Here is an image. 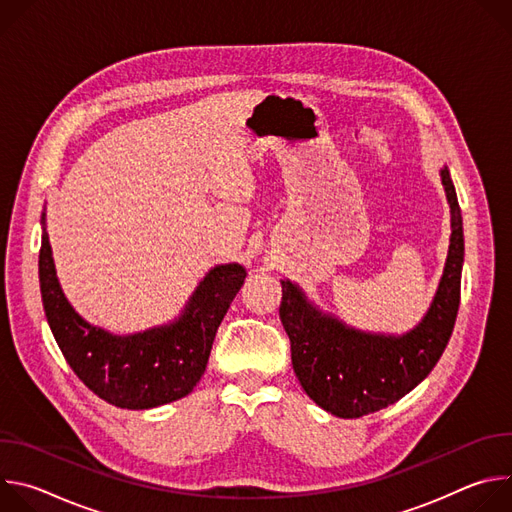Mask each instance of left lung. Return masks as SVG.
Returning <instances> with one entry per match:
<instances>
[{
  "label": "left lung",
  "instance_id": "1",
  "mask_svg": "<svg viewBox=\"0 0 512 512\" xmlns=\"http://www.w3.org/2000/svg\"><path fill=\"white\" fill-rule=\"evenodd\" d=\"M452 235L444 273L429 310L405 334L356 330L314 306L304 289L281 279L279 318L291 342V364L308 397L324 411L354 419L385 409L415 389L452 336L464 265L462 212L448 166L440 170Z\"/></svg>",
  "mask_w": 512,
  "mask_h": 512
}]
</instances>
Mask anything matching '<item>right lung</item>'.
I'll return each mask as SVG.
<instances>
[{"instance_id": "add662e5", "label": "right lung", "mask_w": 512, "mask_h": 512, "mask_svg": "<svg viewBox=\"0 0 512 512\" xmlns=\"http://www.w3.org/2000/svg\"><path fill=\"white\" fill-rule=\"evenodd\" d=\"M40 291L48 326L70 369L101 399L121 409H152L192 393L210 348L247 277L239 263L214 265L192 291L182 314L162 326L113 334L89 324L66 300L40 218Z\"/></svg>"}]
</instances>
